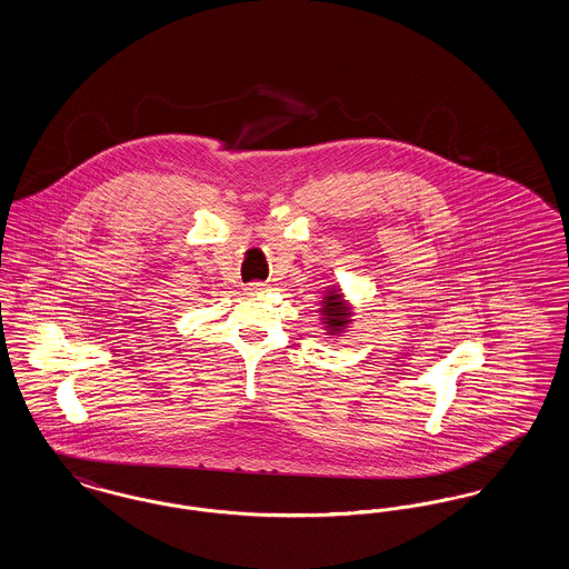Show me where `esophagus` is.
I'll return each instance as SVG.
<instances>
[{"mask_svg": "<svg viewBox=\"0 0 569 569\" xmlns=\"http://www.w3.org/2000/svg\"><path fill=\"white\" fill-rule=\"evenodd\" d=\"M267 290H269V286H267V283H260V281H253V283L247 286V292H249V295H260V292H267Z\"/></svg>", "mask_w": 569, "mask_h": 569, "instance_id": "obj_1", "label": "esophagus"}]
</instances>
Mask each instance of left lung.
Wrapping results in <instances>:
<instances>
[{
  "label": "left lung",
  "mask_w": 569,
  "mask_h": 569,
  "mask_svg": "<svg viewBox=\"0 0 569 569\" xmlns=\"http://www.w3.org/2000/svg\"><path fill=\"white\" fill-rule=\"evenodd\" d=\"M348 318H350V311L343 305L341 295H330V297L326 298L325 320L330 330H339L341 326L348 325Z\"/></svg>",
  "instance_id": "left-lung-1"
}]
</instances>
